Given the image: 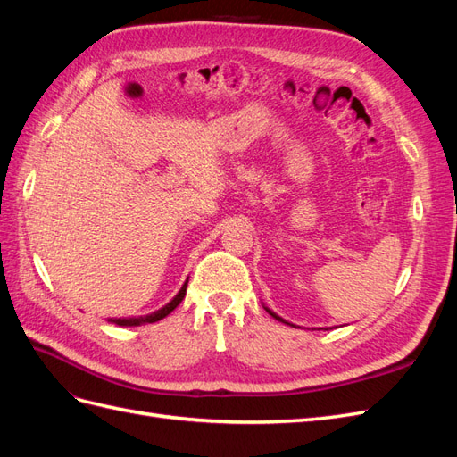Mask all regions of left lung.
<instances>
[{"label":"left lung","mask_w":457,"mask_h":457,"mask_svg":"<svg viewBox=\"0 0 457 457\" xmlns=\"http://www.w3.org/2000/svg\"><path fill=\"white\" fill-rule=\"evenodd\" d=\"M265 309H267V307H265ZM267 311H269V309H267ZM269 314H272V316L276 318V320H280V322H284V324H287V326H294V324H289V322H286V320H284V318H280L278 314H274L272 311H269Z\"/></svg>","instance_id":"8db88e82"}]
</instances>
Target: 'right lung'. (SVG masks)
Wrapping results in <instances>:
<instances>
[{
	"label": "right lung",
	"mask_w": 457,
	"mask_h": 457,
	"mask_svg": "<svg viewBox=\"0 0 457 457\" xmlns=\"http://www.w3.org/2000/svg\"><path fill=\"white\" fill-rule=\"evenodd\" d=\"M187 284H188V280L183 284V287L179 289V294L168 303V305L165 307H162L160 311H156V312H152V314H146V316H139V318H110L108 322H112V324H118V326H141V324H152V322H158V320H162V318H165L168 316L179 303H181L183 299H185V295H187Z\"/></svg>",
	"instance_id": "obj_1"
}]
</instances>
